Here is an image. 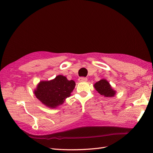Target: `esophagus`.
Masks as SVG:
<instances>
[{
  "label": "esophagus",
  "instance_id": "34e87169",
  "mask_svg": "<svg viewBox=\"0 0 153 153\" xmlns=\"http://www.w3.org/2000/svg\"><path fill=\"white\" fill-rule=\"evenodd\" d=\"M87 80V78L85 77H80L78 78V81L79 82H85Z\"/></svg>",
  "mask_w": 153,
  "mask_h": 153
}]
</instances>
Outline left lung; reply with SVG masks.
I'll list each match as a JSON object with an SVG mask.
<instances>
[{"label":"left lung","instance_id":"left-lung-1","mask_svg":"<svg viewBox=\"0 0 153 153\" xmlns=\"http://www.w3.org/2000/svg\"><path fill=\"white\" fill-rule=\"evenodd\" d=\"M94 88L99 93L105 97H112L115 92L111 87L109 83L106 80H101L94 84Z\"/></svg>","mask_w":153,"mask_h":153}]
</instances>
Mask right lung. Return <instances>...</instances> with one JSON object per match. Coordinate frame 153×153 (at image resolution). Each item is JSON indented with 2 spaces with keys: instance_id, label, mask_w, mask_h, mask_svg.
I'll return each mask as SVG.
<instances>
[{
  "instance_id": "1",
  "label": "right lung",
  "mask_w": 153,
  "mask_h": 153,
  "mask_svg": "<svg viewBox=\"0 0 153 153\" xmlns=\"http://www.w3.org/2000/svg\"><path fill=\"white\" fill-rule=\"evenodd\" d=\"M75 86L73 80H68L66 76L58 75L51 81L40 82L34 94L41 103L50 108L62 105L70 96Z\"/></svg>"
}]
</instances>
